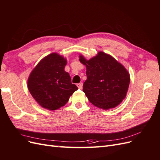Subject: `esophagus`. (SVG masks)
Instances as JSON below:
<instances>
[{
    "label": "esophagus",
    "mask_w": 160,
    "mask_h": 160,
    "mask_svg": "<svg viewBox=\"0 0 160 160\" xmlns=\"http://www.w3.org/2000/svg\"><path fill=\"white\" fill-rule=\"evenodd\" d=\"M77 85V87H78V88L79 89H82L83 88V83H78Z\"/></svg>",
    "instance_id": "obj_1"
}]
</instances>
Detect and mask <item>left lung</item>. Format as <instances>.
<instances>
[{"instance_id": "obj_1", "label": "left lung", "mask_w": 160, "mask_h": 160, "mask_svg": "<svg viewBox=\"0 0 160 160\" xmlns=\"http://www.w3.org/2000/svg\"><path fill=\"white\" fill-rule=\"evenodd\" d=\"M79 61L87 68V80L83 91L96 107L109 109L118 105L126 96L130 77L125 67L111 56L99 52L87 61L80 56Z\"/></svg>"}]
</instances>
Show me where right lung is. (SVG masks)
Instances as JSON below:
<instances>
[{
	"instance_id": "obj_1",
	"label": "right lung",
	"mask_w": 160,
	"mask_h": 160,
	"mask_svg": "<svg viewBox=\"0 0 160 160\" xmlns=\"http://www.w3.org/2000/svg\"><path fill=\"white\" fill-rule=\"evenodd\" d=\"M67 61L57 53L42 59L28 79L31 95L41 107L56 110L64 106L70 96L78 89L72 84L71 77L64 68Z\"/></svg>"
}]
</instances>
